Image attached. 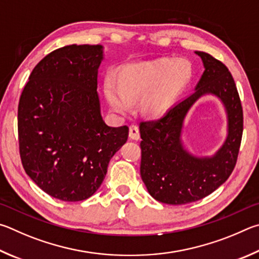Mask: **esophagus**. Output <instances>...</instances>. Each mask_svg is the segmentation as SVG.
<instances>
[{
	"instance_id": "esophagus-1",
	"label": "esophagus",
	"mask_w": 259,
	"mask_h": 259,
	"mask_svg": "<svg viewBox=\"0 0 259 259\" xmlns=\"http://www.w3.org/2000/svg\"><path fill=\"white\" fill-rule=\"evenodd\" d=\"M130 138L132 140H139L140 139V131L137 125L130 126Z\"/></svg>"
}]
</instances>
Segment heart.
I'll use <instances>...</instances> for the list:
<instances>
[{
	"mask_svg": "<svg viewBox=\"0 0 259 259\" xmlns=\"http://www.w3.org/2000/svg\"><path fill=\"white\" fill-rule=\"evenodd\" d=\"M192 66L185 59L134 63L122 67L113 81L104 85V95L113 111L124 113L139 101L140 112L149 119L168 113L192 79Z\"/></svg>",
	"mask_w": 259,
	"mask_h": 259,
	"instance_id": "obj_1",
	"label": "heart"
}]
</instances>
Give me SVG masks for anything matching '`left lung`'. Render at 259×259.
<instances>
[{"label":"left lung","instance_id":"1","mask_svg":"<svg viewBox=\"0 0 259 259\" xmlns=\"http://www.w3.org/2000/svg\"><path fill=\"white\" fill-rule=\"evenodd\" d=\"M194 53L201 58L205 68L194 92L160 119L140 124L142 181L152 198L167 205L198 201L220 188L234 169L242 138V107L232 75L210 54ZM207 95L224 104L227 138L212 155L198 156L185 148L182 135L189 109Z\"/></svg>","mask_w":259,"mask_h":259}]
</instances>
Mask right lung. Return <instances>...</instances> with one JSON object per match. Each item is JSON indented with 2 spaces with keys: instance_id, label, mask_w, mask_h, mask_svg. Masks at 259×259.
I'll return each mask as SVG.
<instances>
[{
  "instance_id": "add662e5",
  "label": "right lung",
  "mask_w": 259,
  "mask_h": 259,
  "mask_svg": "<svg viewBox=\"0 0 259 259\" xmlns=\"http://www.w3.org/2000/svg\"><path fill=\"white\" fill-rule=\"evenodd\" d=\"M102 45H67L31 71L18 107L26 174L50 196L81 201L97 192L128 127L104 122L98 94Z\"/></svg>"
}]
</instances>
